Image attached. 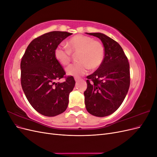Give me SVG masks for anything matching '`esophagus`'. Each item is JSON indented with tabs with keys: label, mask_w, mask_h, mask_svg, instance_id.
Listing matches in <instances>:
<instances>
[{
	"label": "esophagus",
	"mask_w": 157,
	"mask_h": 157,
	"mask_svg": "<svg viewBox=\"0 0 157 157\" xmlns=\"http://www.w3.org/2000/svg\"><path fill=\"white\" fill-rule=\"evenodd\" d=\"M80 79H81V78H77V77L75 78V81H78V80H80Z\"/></svg>",
	"instance_id": "1"
}]
</instances>
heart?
Returning a JSON list of instances; mask_svg holds the SVG:
<instances>
[{"label": "heart", "mask_w": 157, "mask_h": 157, "mask_svg": "<svg viewBox=\"0 0 157 157\" xmlns=\"http://www.w3.org/2000/svg\"><path fill=\"white\" fill-rule=\"evenodd\" d=\"M67 48L60 46L54 50V57L63 66L67 65L72 59V54H77L78 62L70 65L66 69L69 75L78 76L84 74L90 69L96 70L102 64L105 50L100 42L82 35H77L66 42Z\"/></svg>", "instance_id": "obj_1"}]
</instances>
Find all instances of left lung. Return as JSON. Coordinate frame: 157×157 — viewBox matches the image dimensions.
<instances>
[{"instance_id": "8db88e82", "label": "left lung", "mask_w": 157, "mask_h": 157, "mask_svg": "<svg viewBox=\"0 0 157 157\" xmlns=\"http://www.w3.org/2000/svg\"><path fill=\"white\" fill-rule=\"evenodd\" d=\"M88 34L101 40L105 57L100 67L86 77L85 105L91 115L106 117L117 110L126 96L130 84V64L117 42L100 33Z\"/></svg>"}]
</instances>
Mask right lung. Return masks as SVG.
I'll return each instance as SVG.
<instances>
[{
	"label": "right lung",
	"instance_id": "add662e5",
	"mask_svg": "<svg viewBox=\"0 0 157 157\" xmlns=\"http://www.w3.org/2000/svg\"><path fill=\"white\" fill-rule=\"evenodd\" d=\"M72 33L52 31L33 40L20 64L21 84L28 101L42 115L54 117L63 113L75 81L54 57V50ZM64 78L63 83H59Z\"/></svg>",
	"mask_w": 157,
	"mask_h": 157
}]
</instances>
